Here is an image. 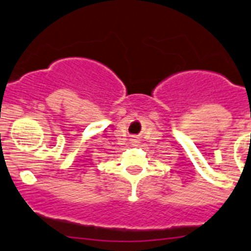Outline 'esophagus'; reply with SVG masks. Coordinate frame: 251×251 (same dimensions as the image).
<instances>
[{"label": "esophagus", "mask_w": 251, "mask_h": 251, "mask_svg": "<svg viewBox=\"0 0 251 251\" xmlns=\"http://www.w3.org/2000/svg\"><path fill=\"white\" fill-rule=\"evenodd\" d=\"M131 141H132V142H135V144H137V142H138V141H137V137H135V136H133V137L131 138Z\"/></svg>", "instance_id": "1"}]
</instances>
